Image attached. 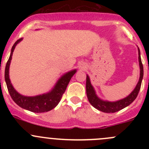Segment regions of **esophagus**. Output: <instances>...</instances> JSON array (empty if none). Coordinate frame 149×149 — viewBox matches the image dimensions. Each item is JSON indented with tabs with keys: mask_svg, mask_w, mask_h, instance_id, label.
Returning a JSON list of instances; mask_svg holds the SVG:
<instances>
[{
	"mask_svg": "<svg viewBox=\"0 0 149 149\" xmlns=\"http://www.w3.org/2000/svg\"><path fill=\"white\" fill-rule=\"evenodd\" d=\"M80 68L81 69H84V68H86V65H84V64H81V65H80Z\"/></svg>",
	"mask_w": 149,
	"mask_h": 149,
	"instance_id": "obj_1",
	"label": "esophagus"
}]
</instances>
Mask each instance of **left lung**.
Listing matches in <instances>:
<instances>
[{
    "label": "left lung",
    "instance_id": "left-lung-1",
    "mask_svg": "<svg viewBox=\"0 0 149 149\" xmlns=\"http://www.w3.org/2000/svg\"><path fill=\"white\" fill-rule=\"evenodd\" d=\"M139 65L140 69H141V73H140V79L139 82H138L137 85H136V88L131 92V94L129 96H127L126 98L123 99V100H119V101L114 102H107L101 100L97 97L96 95L95 91H94V88L91 86V82H90L89 78L88 76H86V95L87 98H88V102L90 104L92 105L94 107L97 109L98 110L102 111L103 112H106V113H114V112H118V111L121 110L123 108L126 107L128 105L133 102L137 97L138 94L140 91L141 86V82H142L143 76V66L142 62H141V53H140V49L139 48Z\"/></svg>",
    "mask_w": 149,
    "mask_h": 149
}]
</instances>
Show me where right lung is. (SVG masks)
Returning <instances> with one entry per match:
<instances>
[{
	"mask_svg": "<svg viewBox=\"0 0 149 149\" xmlns=\"http://www.w3.org/2000/svg\"><path fill=\"white\" fill-rule=\"evenodd\" d=\"M22 38L18 40L12 47L10 57L7 61L6 65L5 80L8 92L14 102L22 108L27 109L31 112H37V113L50 111L51 109L55 108L60 102L63 97V94L65 91L68 84L71 79L72 76L76 72V70H72L62 76L59 79L58 83L56 84L55 88L47 94L36 96V97H24V96L21 95L13 88V86L10 84L9 76H8V70H9L10 63L11 61L12 55H13L15 47L19 42L22 41Z\"/></svg>",
	"mask_w": 149,
	"mask_h": 149,
	"instance_id": "obj_1",
	"label": "right lung"
}]
</instances>
